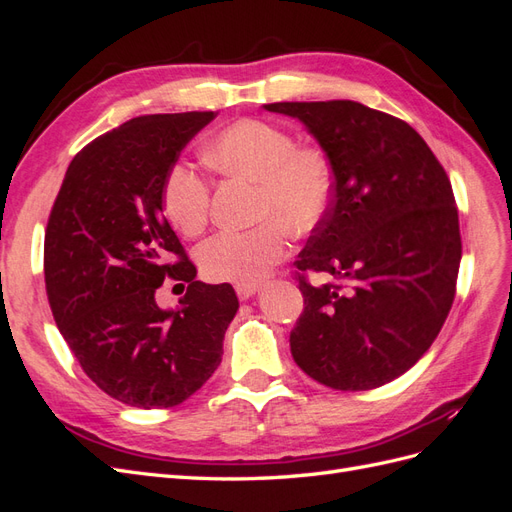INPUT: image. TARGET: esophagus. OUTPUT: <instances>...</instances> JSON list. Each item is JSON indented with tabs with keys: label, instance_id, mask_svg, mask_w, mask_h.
Wrapping results in <instances>:
<instances>
[{
	"label": "esophagus",
	"instance_id": "obj_1",
	"mask_svg": "<svg viewBox=\"0 0 512 512\" xmlns=\"http://www.w3.org/2000/svg\"><path fill=\"white\" fill-rule=\"evenodd\" d=\"M235 290H237V294H239V299L245 301V299L254 297V294L258 292V284H237Z\"/></svg>",
	"mask_w": 512,
	"mask_h": 512
}]
</instances>
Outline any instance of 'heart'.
<instances>
[{
    "mask_svg": "<svg viewBox=\"0 0 512 512\" xmlns=\"http://www.w3.org/2000/svg\"><path fill=\"white\" fill-rule=\"evenodd\" d=\"M205 162L224 177L256 185L252 230H222L198 250L200 269L213 282L254 284L288 252V231L309 235L333 198V166L316 145H294V136L262 119H239L215 134ZM209 185L175 168L164 185V211L181 235L196 237L209 220Z\"/></svg>",
    "mask_w": 512,
    "mask_h": 512,
    "instance_id": "heart-1",
    "label": "heart"
}]
</instances>
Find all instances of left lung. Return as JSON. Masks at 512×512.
I'll use <instances>...</instances> for the list:
<instances>
[{
  "mask_svg": "<svg viewBox=\"0 0 512 512\" xmlns=\"http://www.w3.org/2000/svg\"><path fill=\"white\" fill-rule=\"evenodd\" d=\"M333 166V200L294 262L303 314L290 352L309 378L367 391L429 350L451 312L461 260L459 215L442 164L406 121L361 102H275ZM307 270L333 283L312 287Z\"/></svg>",
  "mask_w": 512,
  "mask_h": 512,
  "instance_id": "8db88e82",
  "label": "left lung"
}]
</instances>
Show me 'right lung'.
Here are the masks:
<instances>
[{"label": "right lung", "mask_w": 512, "mask_h": 512, "mask_svg": "<svg viewBox=\"0 0 512 512\" xmlns=\"http://www.w3.org/2000/svg\"><path fill=\"white\" fill-rule=\"evenodd\" d=\"M215 113L134 117L76 153L44 235L53 318L85 374L134 408H173L222 363L239 301L230 284H203L162 213L181 149ZM189 284L177 310L155 290ZM183 286V284H181Z\"/></svg>", "instance_id": "right-lung-1"}]
</instances>
